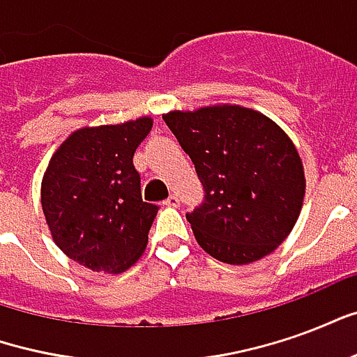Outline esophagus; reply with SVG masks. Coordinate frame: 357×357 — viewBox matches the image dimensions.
<instances>
[{
    "instance_id": "obj_1",
    "label": "esophagus",
    "mask_w": 357,
    "mask_h": 357,
    "mask_svg": "<svg viewBox=\"0 0 357 357\" xmlns=\"http://www.w3.org/2000/svg\"><path fill=\"white\" fill-rule=\"evenodd\" d=\"M164 204H166V206H172V208H176V206H179V199L176 197V195H170V197L164 201Z\"/></svg>"
}]
</instances>
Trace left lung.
<instances>
[{
	"label": "left lung",
	"instance_id": "left-lung-1",
	"mask_svg": "<svg viewBox=\"0 0 357 357\" xmlns=\"http://www.w3.org/2000/svg\"><path fill=\"white\" fill-rule=\"evenodd\" d=\"M164 122L193 160L204 201L187 212L195 239L225 264L273 252L298 220L306 179L289 135L239 105L174 110Z\"/></svg>",
	"mask_w": 357,
	"mask_h": 357
}]
</instances>
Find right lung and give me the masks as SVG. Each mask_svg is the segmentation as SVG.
Wrapping results in <instances>:
<instances>
[{"instance_id":"right-lung-1","label":"right lung","mask_w":357,"mask_h":357,"mask_svg":"<svg viewBox=\"0 0 357 357\" xmlns=\"http://www.w3.org/2000/svg\"><path fill=\"white\" fill-rule=\"evenodd\" d=\"M151 128L149 116L82 128L51 156L42 208L53 241L74 262L120 273L143 255L158 206L141 197L133 153Z\"/></svg>"}]
</instances>
